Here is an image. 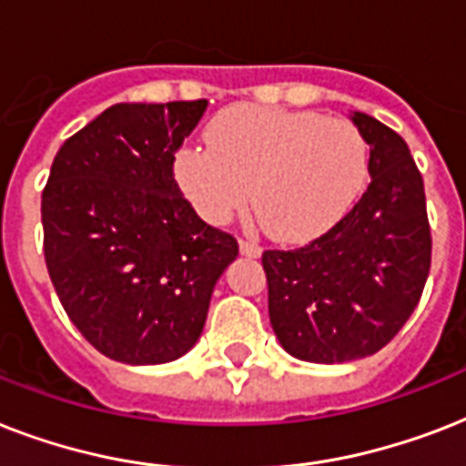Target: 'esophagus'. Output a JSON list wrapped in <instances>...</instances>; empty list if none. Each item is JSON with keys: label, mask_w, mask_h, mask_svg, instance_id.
Segmentation results:
<instances>
[{"label": "esophagus", "mask_w": 466, "mask_h": 466, "mask_svg": "<svg viewBox=\"0 0 466 466\" xmlns=\"http://www.w3.org/2000/svg\"><path fill=\"white\" fill-rule=\"evenodd\" d=\"M239 251L248 258H258L261 256V247L256 244V241H248V239H241L239 241Z\"/></svg>", "instance_id": "esophagus-1"}]
</instances>
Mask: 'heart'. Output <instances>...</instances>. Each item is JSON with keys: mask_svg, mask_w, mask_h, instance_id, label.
Here are the masks:
<instances>
[{"mask_svg": "<svg viewBox=\"0 0 466 466\" xmlns=\"http://www.w3.org/2000/svg\"><path fill=\"white\" fill-rule=\"evenodd\" d=\"M208 147H183L174 176L210 225L248 200L270 237L314 239L331 229L368 178V142L346 118L237 106L208 127Z\"/></svg>", "mask_w": 466, "mask_h": 466, "instance_id": "heart-1", "label": "heart"}]
</instances>
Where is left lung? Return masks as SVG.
<instances>
[{
    "label": "left lung",
    "instance_id": "obj_1",
    "mask_svg": "<svg viewBox=\"0 0 466 466\" xmlns=\"http://www.w3.org/2000/svg\"><path fill=\"white\" fill-rule=\"evenodd\" d=\"M350 120L370 145L368 190L307 247L263 251L280 346L321 365L387 346L419 305L431 270L426 190L409 145L368 113Z\"/></svg>",
    "mask_w": 466,
    "mask_h": 466
}]
</instances>
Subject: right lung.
Instances as JSON below:
<instances>
[{
  "instance_id": "right-lung-1",
  "label": "right lung",
  "mask_w": 466,
  "mask_h": 466,
  "mask_svg": "<svg viewBox=\"0 0 466 466\" xmlns=\"http://www.w3.org/2000/svg\"><path fill=\"white\" fill-rule=\"evenodd\" d=\"M208 101L116 104L60 147L43 190V251L72 324L98 353L161 365L203 333L212 290L239 254L174 181Z\"/></svg>"
}]
</instances>
